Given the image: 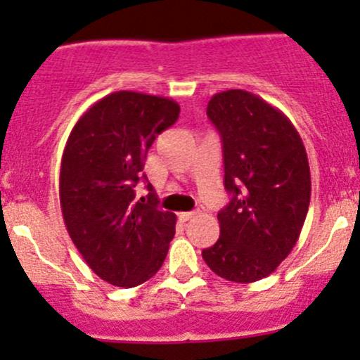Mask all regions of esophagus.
<instances>
[{
    "label": "esophagus",
    "mask_w": 360,
    "mask_h": 360,
    "mask_svg": "<svg viewBox=\"0 0 360 360\" xmlns=\"http://www.w3.org/2000/svg\"><path fill=\"white\" fill-rule=\"evenodd\" d=\"M179 221L181 223H186V221H190V219H193L195 217V212H179Z\"/></svg>",
    "instance_id": "34e87169"
}]
</instances>
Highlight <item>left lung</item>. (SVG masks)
<instances>
[{
  "label": "left lung",
  "instance_id": "obj_1",
  "mask_svg": "<svg viewBox=\"0 0 360 360\" xmlns=\"http://www.w3.org/2000/svg\"><path fill=\"white\" fill-rule=\"evenodd\" d=\"M207 116L223 143L231 200L202 257L219 277L249 284L274 274L300 238L311 193L307 150L284 112L245 90L212 96Z\"/></svg>",
  "mask_w": 360,
  "mask_h": 360
}]
</instances>
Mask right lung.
Instances as JSON below:
<instances>
[{
    "label": "right lung",
    "instance_id": "1",
    "mask_svg": "<svg viewBox=\"0 0 360 360\" xmlns=\"http://www.w3.org/2000/svg\"><path fill=\"white\" fill-rule=\"evenodd\" d=\"M179 118L172 99L120 90L97 101L72 127L63 153L59 197L64 223L85 263L103 281L136 288L163 264L176 216L136 184L158 134Z\"/></svg>",
    "mask_w": 360,
    "mask_h": 360
}]
</instances>
